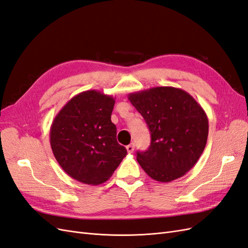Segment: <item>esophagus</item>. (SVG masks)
<instances>
[{"mask_svg": "<svg viewBox=\"0 0 248 248\" xmlns=\"http://www.w3.org/2000/svg\"><path fill=\"white\" fill-rule=\"evenodd\" d=\"M126 150H127V152H128V153H132L133 150H134L133 142H132V144H129L128 146H126Z\"/></svg>", "mask_w": 248, "mask_h": 248, "instance_id": "1", "label": "esophagus"}]
</instances>
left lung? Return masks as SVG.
Returning a JSON list of instances; mask_svg holds the SVG:
<instances>
[{
	"mask_svg": "<svg viewBox=\"0 0 248 248\" xmlns=\"http://www.w3.org/2000/svg\"><path fill=\"white\" fill-rule=\"evenodd\" d=\"M128 99L151 133L149 149L137 153L141 169L163 183L184 176L207 144L209 123L205 110L189 93L174 87L142 90L130 93Z\"/></svg>",
	"mask_w": 248,
	"mask_h": 248,
	"instance_id": "left-lung-1",
	"label": "left lung"
}]
</instances>
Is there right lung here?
I'll list each match as a JSON object with an SVG mask.
<instances>
[{"mask_svg": "<svg viewBox=\"0 0 248 248\" xmlns=\"http://www.w3.org/2000/svg\"><path fill=\"white\" fill-rule=\"evenodd\" d=\"M114 106L112 96L89 90L72 97L52 121V153L74 180L89 185L106 182L126 156L110 120Z\"/></svg>", "mask_w": 248, "mask_h": 248, "instance_id": "add662e5", "label": "right lung"}]
</instances>
